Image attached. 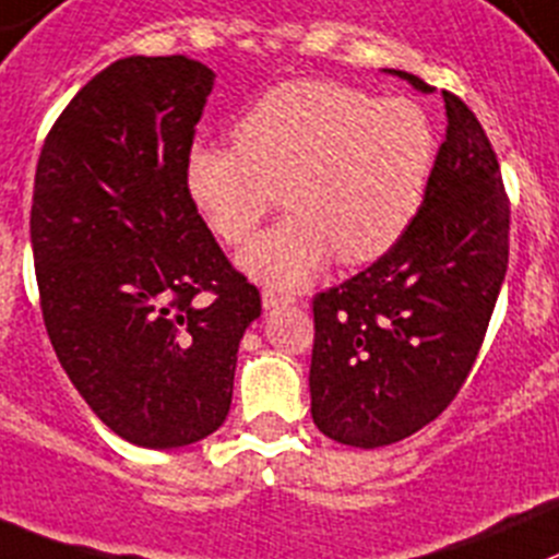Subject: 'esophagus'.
<instances>
[{
    "instance_id": "esophagus-1",
    "label": "esophagus",
    "mask_w": 559,
    "mask_h": 559,
    "mask_svg": "<svg viewBox=\"0 0 559 559\" xmlns=\"http://www.w3.org/2000/svg\"><path fill=\"white\" fill-rule=\"evenodd\" d=\"M294 301H296L294 294H283V290H274V288L263 290V307H265V310L288 307V305H294Z\"/></svg>"
}]
</instances>
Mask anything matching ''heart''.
I'll list each match as a JSON object with an SVG mask.
<instances>
[{
    "instance_id": "heart-1",
    "label": "heart",
    "mask_w": 559,
    "mask_h": 559,
    "mask_svg": "<svg viewBox=\"0 0 559 559\" xmlns=\"http://www.w3.org/2000/svg\"><path fill=\"white\" fill-rule=\"evenodd\" d=\"M233 145L186 153V191L230 247L283 203L290 216L241 254V269L274 288H301L337 254L368 265L401 243L436 167L430 117L408 98H376L326 79L265 90L233 123Z\"/></svg>"
}]
</instances>
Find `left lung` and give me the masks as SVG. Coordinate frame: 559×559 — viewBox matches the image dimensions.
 <instances>
[{"label":"left lung","mask_w":559,"mask_h":559,"mask_svg":"<svg viewBox=\"0 0 559 559\" xmlns=\"http://www.w3.org/2000/svg\"><path fill=\"white\" fill-rule=\"evenodd\" d=\"M419 93L430 84L406 71ZM448 136L417 219L392 252L312 299V423L350 448L417 433L477 359L504 271L510 200L475 111L442 93Z\"/></svg>","instance_id":"8db88e82"}]
</instances>
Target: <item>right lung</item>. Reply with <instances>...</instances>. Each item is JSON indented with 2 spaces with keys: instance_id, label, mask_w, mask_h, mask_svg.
<instances>
[{
  "instance_id": "right-lung-1",
  "label": "right lung",
  "mask_w": 559,
  "mask_h": 559,
  "mask_svg": "<svg viewBox=\"0 0 559 559\" xmlns=\"http://www.w3.org/2000/svg\"><path fill=\"white\" fill-rule=\"evenodd\" d=\"M214 71L126 57L90 79L37 158L29 236L46 332L106 428L151 450L225 423L260 290L186 191Z\"/></svg>"
}]
</instances>
